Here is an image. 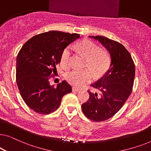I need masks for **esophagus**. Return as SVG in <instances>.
<instances>
[{
	"label": "esophagus",
	"instance_id": "esophagus-1",
	"mask_svg": "<svg viewBox=\"0 0 151 151\" xmlns=\"http://www.w3.org/2000/svg\"><path fill=\"white\" fill-rule=\"evenodd\" d=\"M80 91V88H77V87H73V91L74 92H78Z\"/></svg>",
	"mask_w": 151,
	"mask_h": 151
}]
</instances>
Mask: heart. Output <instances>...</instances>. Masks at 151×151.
Masks as SVG:
<instances>
[{
    "label": "heart",
    "mask_w": 151,
    "mask_h": 151,
    "mask_svg": "<svg viewBox=\"0 0 151 151\" xmlns=\"http://www.w3.org/2000/svg\"><path fill=\"white\" fill-rule=\"evenodd\" d=\"M77 50L87 58V66L93 71L96 76H100L106 71L109 64V55L106 51L100 49L96 43L91 40H83L76 45ZM72 51L70 47H67L62 52L60 65L64 69L71 66ZM93 75L90 69L73 70L68 72L66 78L68 82L74 86H82L93 79Z\"/></svg>",
    "instance_id": "b5f03b06"
}]
</instances>
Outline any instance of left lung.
I'll return each instance as SVG.
<instances>
[{"label": "left lung", "mask_w": 151, "mask_h": 151, "mask_svg": "<svg viewBox=\"0 0 151 151\" xmlns=\"http://www.w3.org/2000/svg\"><path fill=\"white\" fill-rule=\"evenodd\" d=\"M88 37L99 41L111 56L109 69L91 85L100 93L88 91L89 99L82 104L86 117L102 122L118 112L129 98L133 89L135 68L131 54L120 43L101 36Z\"/></svg>", "instance_id": "left-lung-1"}]
</instances>
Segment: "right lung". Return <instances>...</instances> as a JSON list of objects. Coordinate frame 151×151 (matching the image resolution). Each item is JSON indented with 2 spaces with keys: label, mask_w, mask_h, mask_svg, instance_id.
<instances>
[{
  "label": "right lung",
  "mask_w": 151,
  "mask_h": 151,
  "mask_svg": "<svg viewBox=\"0 0 151 151\" xmlns=\"http://www.w3.org/2000/svg\"><path fill=\"white\" fill-rule=\"evenodd\" d=\"M79 38L78 34L50 31L32 37L22 47L16 58V82L24 102L35 112H53L63 97L71 92L65 80L54 87L49 79L57 72L63 51Z\"/></svg>",
  "instance_id": "obj_1"
}]
</instances>
